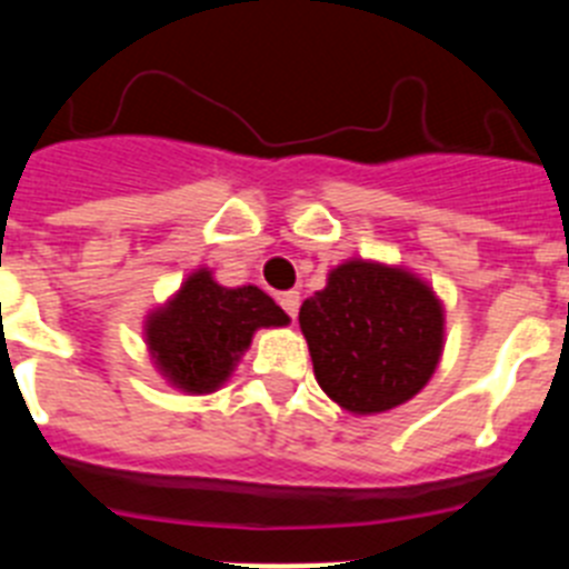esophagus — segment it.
<instances>
[{"label": "esophagus", "mask_w": 569, "mask_h": 569, "mask_svg": "<svg viewBox=\"0 0 569 569\" xmlns=\"http://www.w3.org/2000/svg\"><path fill=\"white\" fill-rule=\"evenodd\" d=\"M299 301L301 296L296 293V290H288V293H279V305L284 308V313L290 316V319H296V313H299Z\"/></svg>", "instance_id": "esophagus-1"}]
</instances>
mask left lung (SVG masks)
<instances>
[{"instance_id": "8db88e82", "label": "left lung", "mask_w": 569, "mask_h": 569, "mask_svg": "<svg viewBox=\"0 0 569 569\" xmlns=\"http://www.w3.org/2000/svg\"><path fill=\"white\" fill-rule=\"evenodd\" d=\"M299 328L319 387L341 410L379 416L413 399L445 353V305L405 264L347 259L305 299Z\"/></svg>"}]
</instances>
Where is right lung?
<instances>
[{"label": "right lung", "instance_id": "right-lung-1", "mask_svg": "<svg viewBox=\"0 0 569 569\" xmlns=\"http://www.w3.org/2000/svg\"><path fill=\"white\" fill-rule=\"evenodd\" d=\"M290 316L256 284L224 288L196 268L164 305L144 316V347L164 381L188 396L216 393L248 353L256 330L284 328Z\"/></svg>", "mask_w": 569, "mask_h": 569}]
</instances>
